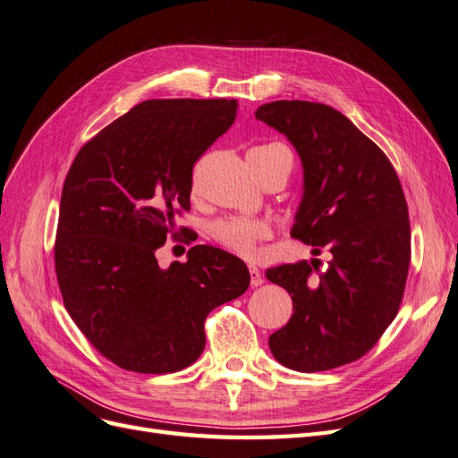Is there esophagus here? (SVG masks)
I'll list each match as a JSON object with an SVG mask.
<instances>
[{
	"mask_svg": "<svg viewBox=\"0 0 458 458\" xmlns=\"http://www.w3.org/2000/svg\"><path fill=\"white\" fill-rule=\"evenodd\" d=\"M261 283H263V275H261V271H259L258 267L250 266V284H252V288L261 286Z\"/></svg>",
	"mask_w": 458,
	"mask_h": 458,
	"instance_id": "1",
	"label": "esophagus"
}]
</instances>
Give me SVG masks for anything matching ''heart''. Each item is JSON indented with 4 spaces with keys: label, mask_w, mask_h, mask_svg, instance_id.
<instances>
[{
    "label": "heart",
    "mask_w": 458,
    "mask_h": 458,
    "mask_svg": "<svg viewBox=\"0 0 458 458\" xmlns=\"http://www.w3.org/2000/svg\"><path fill=\"white\" fill-rule=\"evenodd\" d=\"M250 155H254L261 165L284 162L288 165V174L293 170L294 160L284 145H261L252 148ZM208 233H210V239L221 248H225V250L242 258H250L256 252V246L271 237V227L267 221L256 217H221L212 221Z\"/></svg>",
    "instance_id": "heart-1"
}]
</instances>
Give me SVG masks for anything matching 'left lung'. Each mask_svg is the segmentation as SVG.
<instances>
[{"label":"left lung","mask_w":458,"mask_h":458,"mask_svg":"<svg viewBox=\"0 0 458 458\" xmlns=\"http://www.w3.org/2000/svg\"><path fill=\"white\" fill-rule=\"evenodd\" d=\"M256 118L284 133L303 164L293 237L321 259L267 269L293 298V317L269 336L281 365L317 372L361 359L395 318L411 263L409 208L384 150L336 108L273 101Z\"/></svg>","instance_id":"obj_1"}]
</instances>
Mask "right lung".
<instances>
[{
	"mask_svg": "<svg viewBox=\"0 0 458 458\" xmlns=\"http://www.w3.org/2000/svg\"><path fill=\"white\" fill-rule=\"evenodd\" d=\"M234 99H150L78 150L61 197L55 271L93 348L143 374L175 372L204 350L208 313L246 293L244 261L197 244L158 267L191 210L192 165L237 116ZM185 237V234H183Z\"/></svg>",
	"mask_w": 458,
	"mask_h": 458,
	"instance_id": "right-lung-1",
	"label": "right lung"
}]
</instances>
